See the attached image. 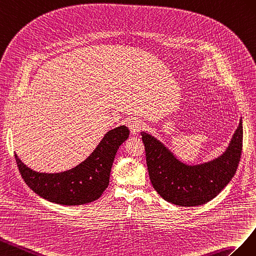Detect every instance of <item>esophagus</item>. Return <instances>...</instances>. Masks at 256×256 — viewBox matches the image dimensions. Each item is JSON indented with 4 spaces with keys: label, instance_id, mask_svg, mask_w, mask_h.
I'll return each mask as SVG.
<instances>
[{
    "label": "esophagus",
    "instance_id": "obj_1",
    "mask_svg": "<svg viewBox=\"0 0 256 256\" xmlns=\"http://www.w3.org/2000/svg\"><path fill=\"white\" fill-rule=\"evenodd\" d=\"M128 126L130 128V132H132L133 134H136L140 132V130L142 128L144 124H142V121L140 119L136 118V116H132V118H130L128 121Z\"/></svg>",
    "mask_w": 256,
    "mask_h": 256
}]
</instances>
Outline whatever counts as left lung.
Segmentation results:
<instances>
[{"instance_id":"left-lung-1","label":"left lung","mask_w":256,"mask_h":256,"mask_svg":"<svg viewBox=\"0 0 256 256\" xmlns=\"http://www.w3.org/2000/svg\"><path fill=\"white\" fill-rule=\"evenodd\" d=\"M151 184L160 197L182 207L200 206L214 200L235 176L242 151V120L221 156L200 165L181 163L163 144L140 133Z\"/></svg>"}]
</instances>
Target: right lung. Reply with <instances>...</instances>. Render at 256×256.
<instances>
[{"instance_id":"obj_1","label":"right lung","mask_w":256,"mask_h":256,"mask_svg":"<svg viewBox=\"0 0 256 256\" xmlns=\"http://www.w3.org/2000/svg\"><path fill=\"white\" fill-rule=\"evenodd\" d=\"M128 135L130 130L124 126L109 130L90 156L63 172H36L26 167L16 154L14 158L21 177L33 192L60 205H84L100 198L108 186L116 153Z\"/></svg>"}]
</instances>
